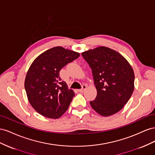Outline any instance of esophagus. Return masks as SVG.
Returning a JSON list of instances; mask_svg holds the SVG:
<instances>
[{
  "instance_id": "34e87169",
  "label": "esophagus",
  "mask_w": 155,
  "mask_h": 155,
  "mask_svg": "<svg viewBox=\"0 0 155 155\" xmlns=\"http://www.w3.org/2000/svg\"><path fill=\"white\" fill-rule=\"evenodd\" d=\"M86 87H87V86H86V85L84 84V85H82L81 89H79L78 91L79 92H83L84 91V90L86 89Z\"/></svg>"
}]
</instances>
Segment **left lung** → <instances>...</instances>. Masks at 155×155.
Returning a JSON list of instances; mask_svg holds the SVG:
<instances>
[{
	"label": "left lung",
	"instance_id": "1",
	"mask_svg": "<svg viewBox=\"0 0 155 155\" xmlns=\"http://www.w3.org/2000/svg\"><path fill=\"white\" fill-rule=\"evenodd\" d=\"M91 69L97 97L92 108L103 116L118 112L130 99L134 89V71L121 54L106 47L82 53Z\"/></svg>",
	"mask_w": 155,
	"mask_h": 155
}]
</instances>
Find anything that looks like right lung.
Here are the masks:
<instances>
[{
	"mask_svg": "<svg viewBox=\"0 0 155 155\" xmlns=\"http://www.w3.org/2000/svg\"><path fill=\"white\" fill-rule=\"evenodd\" d=\"M79 56L78 52L55 47L43 52L31 64L25 88L29 103L39 114L57 119L68 110L74 93L61 81L60 71Z\"/></svg>",
	"mask_w": 155,
	"mask_h": 155,
	"instance_id": "right-lung-1",
	"label": "right lung"
}]
</instances>
